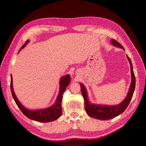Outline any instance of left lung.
<instances>
[{
  "instance_id": "8db88e82",
  "label": "left lung",
  "mask_w": 146,
  "mask_h": 146,
  "mask_svg": "<svg viewBox=\"0 0 146 146\" xmlns=\"http://www.w3.org/2000/svg\"><path fill=\"white\" fill-rule=\"evenodd\" d=\"M111 42L113 45L121 47L122 49L124 50V48L123 47V46L118 41H116L115 39H112L111 40ZM127 57L130 64L131 73V83L130 85L129 93H128L125 100H123L122 102H121V104L116 106H104L91 104L88 100L87 92L85 86H84L82 84H81V92L84 98V100H85V110L87 114L90 116L98 119H100V120H108V119H113L117 116L119 114H121L124 111L125 109L127 108L128 105L130 104V101L132 99V97H133V92L135 88L136 80L131 61L127 55Z\"/></svg>"
}]
</instances>
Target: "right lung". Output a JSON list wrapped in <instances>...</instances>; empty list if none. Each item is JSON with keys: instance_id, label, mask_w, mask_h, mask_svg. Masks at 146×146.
Returning <instances> with one entry per match:
<instances>
[{"instance_id": "obj_1", "label": "right lung", "mask_w": 146, "mask_h": 146, "mask_svg": "<svg viewBox=\"0 0 146 146\" xmlns=\"http://www.w3.org/2000/svg\"><path fill=\"white\" fill-rule=\"evenodd\" d=\"M29 40L26 41L24 44L20 48L19 51L25 46V45L29 42ZM70 80V77L69 75L64 76L61 78L60 83V90L58 95V98H57L55 101V103L49 108L39 110H36V111H30V110L26 109L22 105V104L20 103V102L17 100L15 92L13 91V80L11 75L10 81V88L12 96L13 99H14L16 105L25 116H27L28 118L36 121L41 122H48L56 120V119H58L61 115V114H62V110H61V100H62L63 98V92L66 90V87H67L69 84Z\"/></svg>"}]
</instances>
